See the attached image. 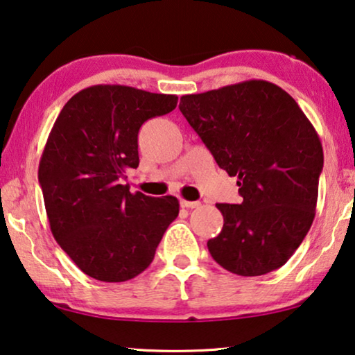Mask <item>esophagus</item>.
I'll use <instances>...</instances> for the list:
<instances>
[{"mask_svg":"<svg viewBox=\"0 0 355 355\" xmlns=\"http://www.w3.org/2000/svg\"><path fill=\"white\" fill-rule=\"evenodd\" d=\"M182 208H198L200 202H189V200H181Z\"/></svg>","mask_w":355,"mask_h":355,"instance_id":"34e87169","label":"esophagus"}]
</instances>
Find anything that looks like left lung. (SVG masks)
<instances>
[{"label": "left lung", "instance_id": "left-lung-1", "mask_svg": "<svg viewBox=\"0 0 355 355\" xmlns=\"http://www.w3.org/2000/svg\"><path fill=\"white\" fill-rule=\"evenodd\" d=\"M219 168L239 179L240 205L218 203L224 225L213 259L241 277L284 266L315 218L320 137L296 101L266 80L186 94L179 104Z\"/></svg>", "mask_w": 355, "mask_h": 355}]
</instances>
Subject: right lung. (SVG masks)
Returning <instances> with one entry per match:
<instances>
[{"mask_svg":"<svg viewBox=\"0 0 355 355\" xmlns=\"http://www.w3.org/2000/svg\"><path fill=\"white\" fill-rule=\"evenodd\" d=\"M176 105L174 94L96 85L76 92L54 121L38 168L46 214L60 248L92 279L139 275L178 218L176 197L131 193L121 184L139 166L141 126Z\"/></svg>","mask_w":355,"mask_h":355,"instance_id":"obj_1","label":"right lung"}]
</instances>
